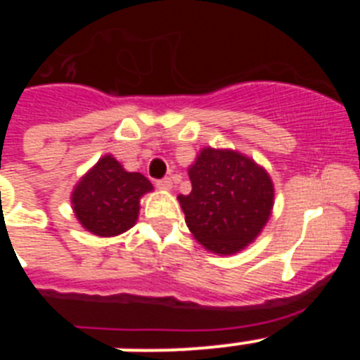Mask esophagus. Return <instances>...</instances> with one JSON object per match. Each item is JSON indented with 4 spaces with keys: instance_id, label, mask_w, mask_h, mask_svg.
<instances>
[{
    "instance_id": "1",
    "label": "esophagus",
    "mask_w": 360,
    "mask_h": 360,
    "mask_svg": "<svg viewBox=\"0 0 360 360\" xmlns=\"http://www.w3.org/2000/svg\"><path fill=\"white\" fill-rule=\"evenodd\" d=\"M157 187L162 191H171L173 182H171V178H162V180H157Z\"/></svg>"
}]
</instances>
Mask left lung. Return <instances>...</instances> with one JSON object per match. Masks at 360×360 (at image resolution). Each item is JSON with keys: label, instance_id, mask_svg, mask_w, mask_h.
I'll use <instances>...</instances> for the list:
<instances>
[{"label": "left lung", "instance_id": "obj_1", "mask_svg": "<svg viewBox=\"0 0 360 360\" xmlns=\"http://www.w3.org/2000/svg\"><path fill=\"white\" fill-rule=\"evenodd\" d=\"M191 193L178 202L191 234L209 252L249 247L274 207V182L263 165L236 149L202 148L189 165Z\"/></svg>", "mask_w": 360, "mask_h": 360}]
</instances>
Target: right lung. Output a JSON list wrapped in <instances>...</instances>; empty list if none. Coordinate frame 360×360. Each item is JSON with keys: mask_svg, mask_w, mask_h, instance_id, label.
<instances>
[{"mask_svg": "<svg viewBox=\"0 0 360 360\" xmlns=\"http://www.w3.org/2000/svg\"><path fill=\"white\" fill-rule=\"evenodd\" d=\"M151 191L153 184L144 174L126 171L108 153L82 174L70 202L73 214L86 231L98 238H111L136 224L141 198Z\"/></svg>", "mask_w": 360, "mask_h": 360, "instance_id": "right-lung-1", "label": "right lung"}]
</instances>
